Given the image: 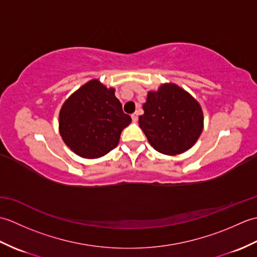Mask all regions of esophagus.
I'll return each mask as SVG.
<instances>
[{
    "label": "esophagus",
    "mask_w": 257,
    "mask_h": 257,
    "mask_svg": "<svg viewBox=\"0 0 257 257\" xmlns=\"http://www.w3.org/2000/svg\"><path fill=\"white\" fill-rule=\"evenodd\" d=\"M132 119H133L134 122H137V120H138V112H134V113L132 114Z\"/></svg>",
    "instance_id": "34e87169"
}]
</instances>
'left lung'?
Masks as SVG:
<instances>
[{"instance_id":"1","label":"left lung","mask_w":257,"mask_h":257,"mask_svg":"<svg viewBox=\"0 0 257 257\" xmlns=\"http://www.w3.org/2000/svg\"><path fill=\"white\" fill-rule=\"evenodd\" d=\"M139 125L154 148L176 156L189 150L203 130L200 103L176 84H163L149 91Z\"/></svg>"}]
</instances>
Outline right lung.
<instances>
[{
    "mask_svg": "<svg viewBox=\"0 0 257 257\" xmlns=\"http://www.w3.org/2000/svg\"><path fill=\"white\" fill-rule=\"evenodd\" d=\"M132 121L113 88L91 79L68 97L59 111V134L79 157L96 159L116 148Z\"/></svg>",
    "mask_w": 257,
    "mask_h": 257,
    "instance_id": "1",
    "label": "right lung"
}]
</instances>
